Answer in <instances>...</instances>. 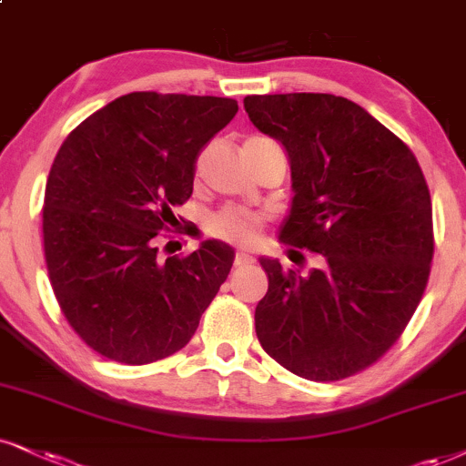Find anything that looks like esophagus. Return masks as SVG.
I'll list each match as a JSON object with an SVG mask.
<instances>
[{
    "label": "esophagus",
    "instance_id": "1",
    "mask_svg": "<svg viewBox=\"0 0 466 466\" xmlns=\"http://www.w3.org/2000/svg\"><path fill=\"white\" fill-rule=\"evenodd\" d=\"M252 263H255V257L248 255V252L239 250L238 255H235V266L238 268H248V266H252Z\"/></svg>",
    "mask_w": 466,
    "mask_h": 466
}]
</instances>
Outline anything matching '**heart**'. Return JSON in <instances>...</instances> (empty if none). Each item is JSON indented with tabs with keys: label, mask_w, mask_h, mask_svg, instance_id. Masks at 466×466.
Returning <instances> with one entry per match:
<instances>
[{
	"label": "heart",
	"mask_w": 466,
	"mask_h": 466,
	"mask_svg": "<svg viewBox=\"0 0 466 466\" xmlns=\"http://www.w3.org/2000/svg\"><path fill=\"white\" fill-rule=\"evenodd\" d=\"M261 224L263 214H259V211L246 209V207H224L218 214L209 216L207 231L228 244L248 246L259 235Z\"/></svg>",
	"instance_id": "obj_1"
}]
</instances>
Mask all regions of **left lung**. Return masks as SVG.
<instances>
[{
	"label": "left lung",
	"instance_id": "8db88e82",
	"mask_svg": "<svg viewBox=\"0 0 466 466\" xmlns=\"http://www.w3.org/2000/svg\"><path fill=\"white\" fill-rule=\"evenodd\" d=\"M244 107L289 157L294 197L279 239L321 255L304 277L261 257L268 294L255 309L257 337L296 376L341 380L398 341L426 289V177L398 136L343 96L252 95Z\"/></svg>",
	"mask_w": 466,
	"mask_h": 466
}]
</instances>
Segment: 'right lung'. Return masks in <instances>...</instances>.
I'll return each instance as SVG.
<instances>
[{
    "label": "right lung",
    "mask_w": 466,
    "mask_h": 466,
    "mask_svg": "<svg viewBox=\"0 0 466 466\" xmlns=\"http://www.w3.org/2000/svg\"><path fill=\"white\" fill-rule=\"evenodd\" d=\"M238 114L224 96L129 93L73 129L51 166L45 261L62 313L95 352L125 365L175 354L231 272L235 250L205 239L157 252L192 197L197 155Z\"/></svg>",
    "instance_id": "obj_1"
}]
</instances>
